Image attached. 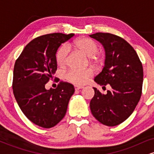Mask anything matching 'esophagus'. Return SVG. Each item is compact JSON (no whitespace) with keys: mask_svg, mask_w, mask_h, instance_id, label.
Instances as JSON below:
<instances>
[{"mask_svg":"<svg viewBox=\"0 0 154 154\" xmlns=\"http://www.w3.org/2000/svg\"><path fill=\"white\" fill-rule=\"evenodd\" d=\"M83 88L82 86H79V85H75V89L76 91H77V90H79V89H82Z\"/></svg>","mask_w":154,"mask_h":154,"instance_id":"esophagus-1","label":"esophagus"}]
</instances>
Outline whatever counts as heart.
Instances as JSON below:
<instances>
[{
  "mask_svg": "<svg viewBox=\"0 0 154 154\" xmlns=\"http://www.w3.org/2000/svg\"><path fill=\"white\" fill-rule=\"evenodd\" d=\"M69 48H75L80 51L83 54L90 57V60L93 63L98 65L101 63V59L98 56V45L93 40L83 37L75 40L72 43L67 45H61L56 51L55 59L56 63L60 67H64L68 61ZM93 75V72L90 69L69 70L66 74V79L69 82L75 85L85 84Z\"/></svg>",
  "mask_w": 154,
  "mask_h": 154,
  "instance_id": "1",
  "label": "heart"
}]
</instances>
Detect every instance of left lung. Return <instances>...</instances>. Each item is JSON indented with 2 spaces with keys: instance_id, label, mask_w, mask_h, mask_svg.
I'll use <instances>...</instances> for the list:
<instances>
[{
  "instance_id": "left-lung-1",
  "label": "left lung",
  "mask_w": 154,
  "mask_h": 154,
  "mask_svg": "<svg viewBox=\"0 0 154 154\" xmlns=\"http://www.w3.org/2000/svg\"><path fill=\"white\" fill-rule=\"evenodd\" d=\"M90 37L100 42L106 50L105 65L95 81L111 90L102 95L93 88L90 103L93 116L106 126L125 121L135 110L142 94L143 69L135 49L125 39L111 33L97 32Z\"/></svg>"
}]
</instances>
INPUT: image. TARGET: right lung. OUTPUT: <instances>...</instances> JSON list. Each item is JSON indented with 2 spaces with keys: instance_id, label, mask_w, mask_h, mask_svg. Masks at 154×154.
<instances>
[{
  "instance_id": "obj_1",
  "label": "right lung",
  "mask_w": 154,
  "mask_h": 154,
  "mask_svg": "<svg viewBox=\"0 0 154 154\" xmlns=\"http://www.w3.org/2000/svg\"><path fill=\"white\" fill-rule=\"evenodd\" d=\"M74 35L51 33L39 36L26 45L16 60L14 95L26 118L41 128H53L64 117L75 92L72 84L63 81L56 89L47 91L45 88L57 70L56 50Z\"/></svg>"
}]
</instances>
